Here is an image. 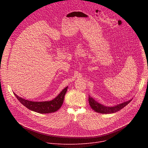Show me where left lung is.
Wrapping results in <instances>:
<instances>
[{
	"instance_id": "left-lung-1",
	"label": "left lung",
	"mask_w": 148,
	"mask_h": 148,
	"mask_svg": "<svg viewBox=\"0 0 148 148\" xmlns=\"http://www.w3.org/2000/svg\"><path fill=\"white\" fill-rule=\"evenodd\" d=\"M132 99V98L128 101L123 102L119 104L114 105V106L109 107L98 102L97 101H95L93 98H92L90 95L88 97V102L91 108L94 111H95L96 112H98L101 114H105L115 113L121 110V109L124 108L126 105H128L131 101Z\"/></svg>"
}]
</instances>
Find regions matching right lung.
Segmentation results:
<instances>
[{"label":"right lung","instance_id":"add662e5","mask_svg":"<svg viewBox=\"0 0 148 148\" xmlns=\"http://www.w3.org/2000/svg\"><path fill=\"white\" fill-rule=\"evenodd\" d=\"M67 88L68 87L63 89L61 92L52 100L46 101H29L18 97L14 92V94L19 102L29 110L40 114H49L56 112L60 108L64 101V96L67 91Z\"/></svg>","mask_w":148,"mask_h":148}]
</instances>
